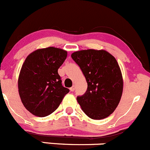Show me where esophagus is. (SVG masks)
<instances>
[{"label":"esophagus","instance_id":"34e87169","mask_svg":"<svg viewBox=\"0 0 150 150\" xmlns=\"http://www.w3.org/2000/svg\"><path fill=\"white\" fill-rule=\"evenodd\" d=\"M75 90V86H71V87L70 88V91L71 92H74V91Z\"/></svg>","mask_w":150,"mask_h":150}]
</instances>
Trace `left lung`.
<instances>
[{"mask_svg":"<svg viewBox=\"0 0 150 150\" xmlns=\"http://www.w3.org/2000/svg\"><path fill=\"white\" fill-rule=\"evenodd\" d=\"M87 82V89L76 98L84 113L92 119L109 116L118 106L123 92V78L115 58L105 50H80L72 53Z\"/></svg>","mask_w":150,"mask_h":150,"instance_id":"8db88e82","label":"left lung"}]
</instances>
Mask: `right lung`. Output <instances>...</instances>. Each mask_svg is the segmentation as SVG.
<instances>
[{
  "label": "right lung",
  "mask_w": 150,
  "mask_h": 150,
  "mask_svg": "<svg viewBox=\"0 0 150 150\" xmlns=\"http://www.w3.org/2000/svg\"><path fill=\"white\" fill-rule=\"evenodd\" d=\"M66 57V50L50 47L35 50L26 58L18 76V93L24 107L33 115L51 114L69 92L58 73Z\"/></svg>",
  "instance_id": "1"
}]
</instances>
